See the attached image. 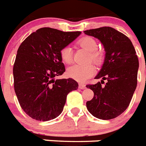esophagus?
<instances>
[{"mask_svg":"<svg viewBox=\"0 0 146 146\" xmlns=\"http://www.w3.org/2000/svg\"><path fill=\"white\" fill-rule=\"evenodd\" d=\"M78 87L81 90H84V89H86V85L84 84H79Z\"/></svg>","mask_w":146,"mask_h":146,"instance_id":"1","label":"esophagus"}]
</instances>
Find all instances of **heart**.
Here are the masks:
<instances>
[{
  "instance_id": "b5f03b06",
  "label": "heart",
  "mask_w": 146,
  "mask_h": 146,
  "mask_svg": "<svg viewBox=\"0 0 146 146\" xmlns=\"http://www.w3.org/2000/svg\"><path fill=\"white\" fill-rule=\"evenodd\" d=\"M78 44L90 53L88 61H91L96 65L100 64L102 60V54L98 52V44L93 38L85 37L78 41ZM72 49L66 46L60 50V57L64 63L68 64L72 61ZM95 73V68L91 65H73L68 68V76L79 82H84Z\"/></svg>"
}]
</instances>
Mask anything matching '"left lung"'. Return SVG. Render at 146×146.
<instances>
[{
	"mask_svg": "<svg viewBox=\"0 0 146 146\" xmlns=\"http://www.w3.org/2000/svg\"><path fill=\"white\" fill-rule=\"evenodd\" d=\"M97 38L104 46L105 59L95 77L101 83L87 85L94 96L87 102L89 112L99 119L110 120L119 116L127 109L137 85L138 57L131 40L111 27H102L84 31ZM107 83L102 86L104 80Z\"/></svg>",
	"mask_w": 146,
	"mask_h": 146,
	"instance_id": "8db88e82",
	"label": "left lung"
}]
</instances>
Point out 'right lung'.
Listing matches in <instances>:
<instances>
[{
  "label": "right lung",
  "mask_w": 146,
  "mask_h": 146,
  "mask_svg": "<svg viewBox=\"0 0 146 146\" xmlns=\"http://www.w3.org/2000/svg\"><path fill=\"white\" fill-rule=\"evenodd\" d=\"M80 33L41 28L19 47L13 66L14 90L23 110L31 118L46 121L58 117L68 94L78 88L74 79L55 78L66 71L60 50Z\"/></svg>",
  "instance_id": "right-lung-1"
}]
</instances>
